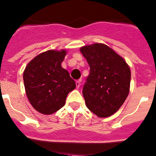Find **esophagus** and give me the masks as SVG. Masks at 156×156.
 <instances>
[{"mask_svg": "<svg viewBox=\"0 0 156 156\" xmlns=\"http://www.w3.org/2000/svg\"><path fill=\"white\" fill-rule=\"evenodd\" d=\"M81 80H78V81H77L75 82V84H76V88L78 89L81 86Z\"/></svg>", "mask_w": 156, "mask_h": 156, "instance_id": "esophagus-1", "label": "esophagus"}]
</instances>
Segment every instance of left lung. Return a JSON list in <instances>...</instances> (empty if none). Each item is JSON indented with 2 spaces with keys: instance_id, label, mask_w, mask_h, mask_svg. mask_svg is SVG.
I'll return each mask as SVG.
<instances>
[{
  "instance_id": "1",
  "label": "left lung",
  "mask_w": 156,
  "mask_h": 156,
  "mask_svg": "<svg viewBox=\"0 0 156 156\" xmlns=\"http://www.w3.org/2000/svg\"><path fill=\"white\" fill-rule=\"evenodd\" d=\"M80 51L90 67L82 91L87 107L98 117H109L119 110L128 96L129 66L104 44L84 46Z\"/></svg>"
}]
</instances>
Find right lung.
<instances>
[{
	"mask_svg": "<svg viewBox=\"0 0 156 156\" xmlns=\"http://www.w3.org/2000/svg\"><path fill=\"white\" fill-rule=\"evenodd\" d=\"M66 52L48 50L34 58L26 66V94L34 109L50 115L64 106L66 96L76 87L67 70L61 66Z\"/></svg>",
	"mask_w": 156,
	"mask_h": 156,
	"instance_id": "1",
	"label": "right lung"
}]
</instances>
